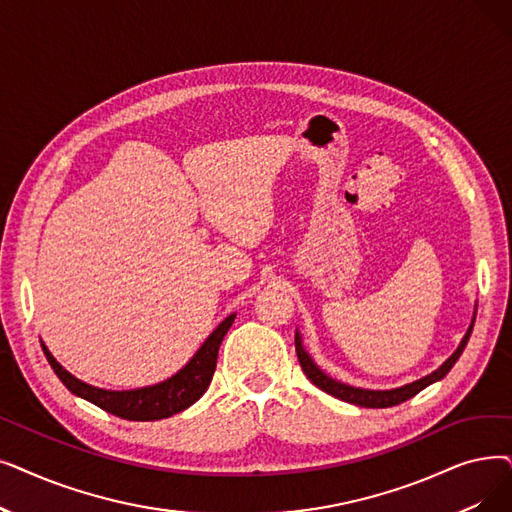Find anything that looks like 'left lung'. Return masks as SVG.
Masks as SVG:
<instances>
[{"instance_id": "obj_1", "label": "left lung", "mask_w": 512, "mask_h": 512, "mask_svg": "<svg viewBox=\"0 0 512 512\" xmlns=\"http://www.w3.org/2000/svg\"><path fill=\"white\" fill-rule=\"evenodd\" d=\"M475 314H477V307H475ZM473 324H475V316H473V322L469 326V330H466V335L462 337L458 349L450 355V358L443 362L437 370H433L431 374L422 376V379L414 381V383H408L404 387H397V389H385V391H374V389H360V387H351V385H345L341 381H335L330 379L328 374H324L316 362L311 360V355L303 349V341H301V335L297 332L295 335V349H297V358H299V364L305 372L307 379L314 383L318 389L326 391L328 395L337 397V399H343V402H349V404H355V406H362V408H391V406H397L406 402V399L414 397L416 393H420L425 387L441 381L443 376H446L452 366L458 362V358L462 355L466 343H469V337L473 332Z\"/></svg>"}]
</instances>
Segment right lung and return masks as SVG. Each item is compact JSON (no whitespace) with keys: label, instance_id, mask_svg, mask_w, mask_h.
<instances>
[{"label":"right lung","instance_id":"1","mask_svg":"<svg viewBox=\"0 0 512 512\" xmlns=\"http://www.w3.org/2000/svg\"><path fill=\"white\" fill-rule=\"evenodd\" d=\"M234 318L236 314L228 316L224 322H221L211 332L209 339L201 345V349L194 353V358L180 372L173 374L171 379L159 385L131 389V391H108V389L87 385L75 379L69 370H64L56 362L54 355L48 351L46 345L41 343V347H43V353H46L50 366L54 368L56 376L62 381V385L77 397H83L94 406L125 420H138V422L161 420L190 408L196 399H201V395L207 391L217 366L219 345L224 341Z\"/></svg>","mask_w":512,"mask_h":512}]
</instances>
